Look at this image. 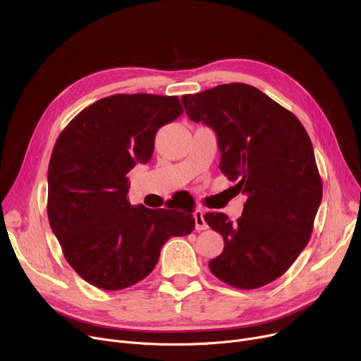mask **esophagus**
<instances>
[{
	"instance_id": "1",
	"label": "esophagus",
	"mask_w": 361,
	"mask_h": 361,
	"mask_svg": "<svg viewBox=\"0 0 361 361\" xmlns=\"http://www.w3.org/2000/svg\"><path fill=\"white\" fill-rule=\"evenodd\" d=\"M193 215H195V222H196V230H197V231L207 230V224H206V221H204V218H203L204 211L200 209V207H197V209L195 211Z\"/></svg>"
}]
</instances>
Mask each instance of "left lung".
Returning a JSON list of instances; mask_svg holds the SVG:
<instances>
[{"mask_svg": "<svg viewBox=\"0 0 361 361\" xmlns=\"http://www.w3.org/2000/svg\"><path fill=\"white\" fill-rule=\"evenodd\" d=\"M181 101L188 118L216 133L219 168L247 196L235 224L225 214L204 215L224 238L209 269L235 288L267 286L305 250L322 202L307 131L293 112L244 83L183 94Z\"/></svg>", "mask_w": 361, "mask_h": 361, "instance_id": "obj_1", "label": "left lung"}]
</instances>
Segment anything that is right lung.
I'll use <instances>...</instances> for the list:
<instances>
[{"label":"right lung","instance_id":"right-lung-1","mask_svg":"<svg viewBox=\"0 0 361 361\" xmlns=\"http://www.w3.org/2000/svg\"><path fill=\"white\" fill-rule=\"evenodd\" d=\"M183 114L177 97L112 94L78 114L54 146L48 218L66 260L85 281L116 291L146 278L171 237L195 230L192 211L127 200L130 169L146 164L157 131Z\"/></svg>","mask_w":361,"mask_h":361}]
</instances>
